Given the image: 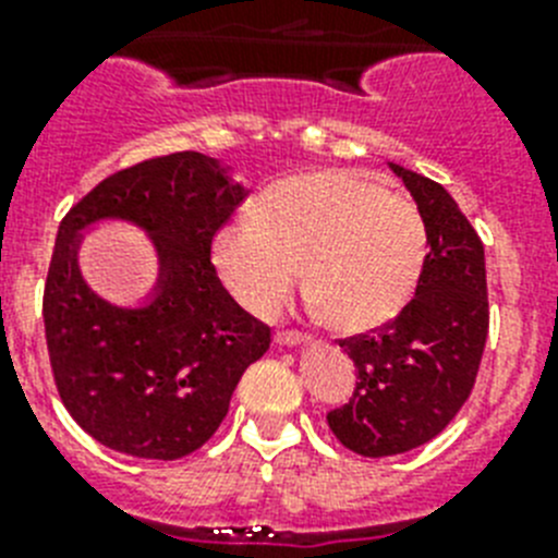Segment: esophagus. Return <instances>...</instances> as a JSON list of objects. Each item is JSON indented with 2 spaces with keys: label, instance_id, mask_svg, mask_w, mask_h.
Instances as JSON below:
<instances>
[{
  "label": "esophagus",
  "instance_id": "obj_1",
  "mask_svg": "<svg viewBox=\"0 0 558 558\" xmlns=\"http://www.w3.org/2000/svg\"><path fill=\"white\" fill-rule=\"evenodd\" d=\"M304 340V332H299V329H279L276 332V343L279 347H293V343H302Z\"/></svg>",
  "mask_w": 558,
  "mask_h": 558
}]
</instances>
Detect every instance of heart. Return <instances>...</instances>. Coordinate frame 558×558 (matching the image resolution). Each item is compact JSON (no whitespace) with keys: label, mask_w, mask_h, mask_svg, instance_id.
Wrapping results in <instances>:
<instances>
[{"label":"heart","mask_w":558,"mask_h":558,"mask_svg":"<svg viewBox=\"0 0 558 558\" xmlns=\"http://www.w3.org/2000/svg\"><path fill=\"white\" fill-rule=\"evenodd\" d=\"M425 256L418 206L354 170L279 181L256 206V220H236L215 240L220 276L251 313H279L304 265L324 322L343 332L391 322L411 302Z\"/></svg>","instance_id":"b5f03b06"}]
</instances>
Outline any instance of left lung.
Returning a JSON list of instances; mask_svg holds the SVG:
<instances>
[{"instance_id": "1", "label": "left lung", "mask_w": 558, "mask_h": 558, "mask_svg": "<svg viewBox=\"0 0 558 558\" xmlns=\"http://www.w3.org/2000/svg\"><path fill=\"white\" fill-rule=\"evenodd\" d=\"M427 229L416 295L383 327L340 338L357 383L347 405L327 413L329 430L366 458L416 450L450 425L475 388L489 335L483 243L450 192L391 165Z\"/></svg>"}]
</instances>
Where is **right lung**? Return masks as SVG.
I'll return each mask as SVG.
<instances>
[{
    "label": "right lung",
    "mask_w": 558,
    "mask_h": 558,
    "mask_svg": "<svg viewBox=\"0 0 558 558\" xmlns=\"http://www.w3.org/2000/svg\"><path fill=\"white\" fill-rule=\"evenodd\" d=\"M245 190L195 150L140 161L102 179L58 226L44 282V332L58 397L100 445L175 461L215 436L231 393L270 347L211 265V243ZM100 217L140 222L157 240L162 279L142 311H120L85 288L76 231Z\"/></svg>",
    "instance_id": "obj_1"
}]
</instances>
